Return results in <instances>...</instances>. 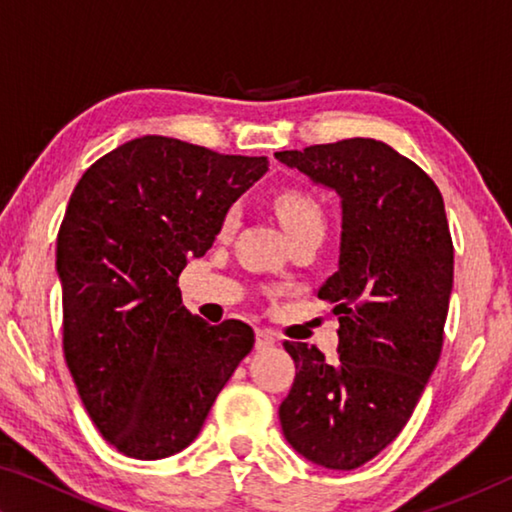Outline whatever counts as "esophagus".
I'll list each match as a JSON object with an SVG mask.
<instances>
[{"label":"esophagus","mask_w":512,"mask_h":512,"mask_svg":"<svg viewBox=\"0 0 512 512\" xmlns=\"http://www.w3.org/2000/svg\"><path fill=\"white\" fill-rule=\"evenodd\" d=\"M275 345V336L271 329H257L255 332V348L257 350H268Z\"/></svg>","instance_id":"1"}]
</instances>
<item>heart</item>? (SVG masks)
<instances>
[{"instance_id":"b5f03b06","label":"heart","mask_w":512,"mask_h":512,"mask_svg":"<svg viewBox=\"0 0 512 512\" xmlns=\"http://www.w3.org/2000/svg\"><path fill=\"white\" fill-rule=\"evenodd\" d=\"M275 214L280 219L282 228L287 230V235H296L300 230L307 228H323V210H320V203L314 196L305 192H298V189H287V192H280L275 196ZM237 223V210L225 212L221 230L228 232L232 225Z\"/></svg>"}]
</instances>
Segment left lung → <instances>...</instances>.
I'll return each instance as SVG.
<instances>
[{"instance_id":"left-lung-1","label":"left lung","mask_w":512,"mask_h":512,"mask_svg":"<svg viewBox=\"0 0 512 512\" xmlns=\"http://www.w3.org/2000/svg\"><path fill=\"white\" fill-rule=\"evenodd\" d=\"M275 158L341 198L339 271L318 298L339 316V359L284 341L296 379L280 404L284 438L307 461L354 470L409 422L443 350L454 246L438 187L370 137Z\"/></svg>"}]
</instances>
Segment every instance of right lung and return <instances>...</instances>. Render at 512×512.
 I'll return each instance as SVG.
<instances>
[{"label": "right lung", "instance_id": "add662e5", "mask_svg": "<svg viewBox=\"0 0 512 512\" xmlns=\"http://www.w3.org/2000/svg\"><path fill=\"white\" fill-rule=\"evenodd\" d=\"M266 171L264 155L144 135L74 187L56 248L63 350L85 411L117 452L155 461L185 449L253 350L250 325L192 316L178 275Z\"/></svg>", "mask_w": 512, "mask_h": 512}]
</instances>
